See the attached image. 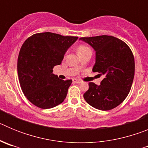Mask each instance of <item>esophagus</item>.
Wrapping results in <instances>:
<instances>
[{"label":"esophagus","instance_id":"obj_1","mask_svg":"<svg viewBox=\"0 0 148 148\" xmlns=\"http://www.w3.org/2000/svg\"><path fill=\"white\" fill-rule=\"evenodd\" d=\"M73 82L74 83H76V84H80L82 83V81L81 80H78V79H73Z\"/></svg>","mask_w":148,"mask_h":148}]
</instances>
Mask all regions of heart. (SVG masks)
<instances>
[{
  "instance_id": "obj_1",
  "label": "heart",
  "mask_w": 148,
  "mask_h": 148,
  "mask_svg": "<svg viewBox=\"0 0 148 148\" xmlns=\"http://www.w3.org/2000/svg\"><path fill=\"white\" fill-rule=\"evenodd\" d=\"M87 50H90V49L88 47H87V46H84V45L79 46L78 48V54L81 53H83V52H85V51H87Z\"/></svg>"
}]
</instances>
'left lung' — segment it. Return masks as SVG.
I'll return each mask as SVG.
<instances>
[{
    "label": "left lung",
    "mask_w": 148,
    "mask_h": 148,
    "mask_svg": "<svg viewBox=\"0 0 148 148\" xmlns=\"http://www.w3.org/2000/svg\"><path fill=\"white\" fill-rule=\"evenodd\" d=\"M95 51L92 72L104 78L100 85L89 83L84 98L90 105L101 110H110L119 105L131 89L135 61L130 48L123 40L110 35L81 38Z\"/></svg>",
    "instance_id": "left-lung-1"
}]
</instances>
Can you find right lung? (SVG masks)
Here are the masks:
<instances>
[{
    "instance_id": "add662e5",
    "label": "right lung",
    "mask_w": 148,
    "mask_h": 148,
    "mask_svg": "<svg viewBox=\"0 0 148 148\" xmlns=\"http://www.w3.org/2000/svg\"><path fill=\"white\" fill-rule=\"evenodd\" d=\"M78 39L53 32L36 33L23 43L18 58V75L27 99L41 109L62 103L73 81L61 80L53 68L61 64L66 51Z\"/></svg>"
}]
</instances>
